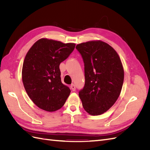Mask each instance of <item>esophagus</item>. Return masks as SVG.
I'll list each match as a JSON object with an SVG mask.
<instances>
[{"instance_id": "esophagus-1", "label": "esophagus", "mask_w": 150, "mask_h": 150, "mask_svg": "<svg viewBox=\"0 0 150 150\" xmlns=\"http://www.w3.org/2000/svg\"><path fill=\"white\" fill-rule=\"evenodd\" d=\"M71 88L72 91H74L76 90V86H75V85L74 84H72L71 85Z\"/></svg>"}]
</instances>
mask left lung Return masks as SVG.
Here are the masks:
<instances>
[{
    "label": "left lung",
    "instance_id": "obj_1",
    "mask_svg": "<svg viewBox=\"0 0 150 150\" xmlns=\"http://www.w3.org/2000/svg\"><path fill=\"white\" fill-rule=\"evenodd\" d=\"M84 63L85 84L79 92L85 111L93 116L102 115L120 96L124 69L115 50L101 40L76 46Z\"/></svg>",
    "mask_w": 150,
    "mask_h": 150
}]
</instances>
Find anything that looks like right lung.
Instances as JSON below:
<instances>
[{
	"instance_id": "add662e5",
	"label": "right lung",
	"mask_w": 150,
	"mask_h": 150,
	"mask_svg": "<svg viewBox=\"0 0 150 150\" xmlns=\"http://www.w3.org/2000/svg\"><path fill=\"white\" fill-rule=\"evenodd\" d=\"M74 43L42 38L25 57L22 70L24 88L32 101L42 110L53 112L65 104L71 90L63 84L59 65L74 51Z\"/></svg>"
}]
</instances>
